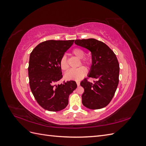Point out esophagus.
<instances>
[{
  "mask_svg": "<svg viewBox=\"0 0 146 146\" xmlns=\"http://www.w3.org/2000/svg\"><path fill=\"white\" fill-rule=\"evenodd\" d=\"M76 83H77V85L78 86H80V82H79V81H76Z\"/></svg>",
  "mask_w": 146,
  "mask_h": 146,
  "instance_id": "1",
  "label": "esophagus"
}]
</instances>
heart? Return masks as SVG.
<instances>
[{
	"instance_id": "1",
	"label": "heart",
	"mask_w": 146,
	"mask_h": 146,
	"mask_svg": "<svg viewBox=\"0 0 146 146\" xmlns=\"http://www.w3.org/2000/svg\"><path fill=\"white\" fill-rule=\"evenodd\" d=\"M72 54L77 58V59L80 60L81 64H85L87 66H91L92 64V59L90 57L83 58L85 55V51L80 48H75L72 51ZM60 65L61 69L63 70H67L68 69V64L66 56L65 55L61 57L60 61ZM78 65H80L79 64ZM86 69L81 66L77 69H70L65 74V78L68 80H80L85 76L86 74Z\"/></svg>"
}]
</instances>
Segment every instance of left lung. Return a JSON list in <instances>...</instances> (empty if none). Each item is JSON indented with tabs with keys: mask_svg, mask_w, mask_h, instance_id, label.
Wrapping results in <instances>:
<instances>
[{
	"mask_svg": "<svg viewBox=\"0 0 146 146\" xmlns=\"http://www.w3.org/2000/svg\"><path fill=\"white\" fill-rule=\"evenodd\" d=\"M74 43L91 52L92 64L88 77L98 80L91 83L85 78L81 82L82 104L91 110L103 108L111 102L119 83L117 57L107 44L94 38L76 39Z\"/></svg>",
	"mask_w": 146,
	"mask_h": 146,
	"instance_id": "left-lung-1",
	"label": "left lung"
}]
</instances>
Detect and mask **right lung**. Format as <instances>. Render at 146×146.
Returning <instances> with one entry per match:
<instances>
[{
	"mask_svg": "<svg viewBox=\"0 0 146 146\" xmlns=\"http://www.w3.org/2000/svg\"><path fill=\"white\" fill-rule=\"evenodd\" d=\"M74 41H44L30 55L28 72L30 89L38 104L48 111H58L64 109L68 105L69 95L77 87L73 80L56 85L63 77L60 59Z\"/></svg>",
	"mask_w": 146,
	"mask_h": 146,
	"instance_id": "right-lung-1",
	"label": "right lung"
}]
</instances>
